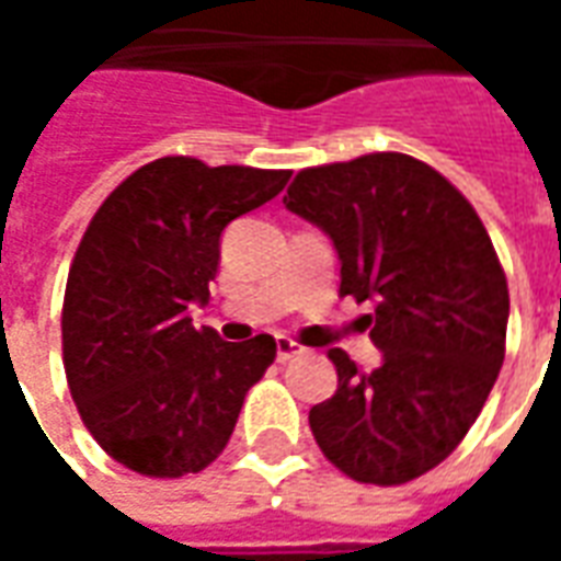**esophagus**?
I'll return each mask as SVG.
<instances>
[{
    "label": "esophagus",
    "instance_id": "obj_1",
    "mask_svg": "<svg viewBox=\"0 0 561 561\" xmlns=\"http://www.w3.org/2000/svg\"><path fill=\"white\" fill-rule=\"evenodd\" d=\"M300 354H306L304 345H297V342L285 340V336H279V340H276V360H279V364H288V360L300 357Z\"/></svg>",
    "mask_w": 561,
    "mask_h": 561
}]
</instances>
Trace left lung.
Segmentation results:
<instances>
[{
	"label": "left lung",
	"instance_id": "left-lung-1",
	"mask_svg": "<svg viewBox=\"0 0 561 561\" xmlns=\"http://www.w3.org/2000/svg\"><path fill=\"white\" fill-rule=\"evenodd\" d=\"M285 207L328 233L340 297L381 352L360 373L330 348L340 388L309 412L324 457L348 478L397 486L435 469L478 421L505 360L507 282L478 213L402 152L306 168Z\"/></svg>",
	"mask_w": 561,
	"mask_h": 561
}]
</instances>
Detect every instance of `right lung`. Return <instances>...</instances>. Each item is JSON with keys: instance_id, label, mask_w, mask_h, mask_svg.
I'll use <instances>...</instances> for the list:
<instances>
[{"instance_id": "obj_1", "label": "right lung", "mask_w": 561, "mask_h": 561, "mask_svg": "<svg viewBox=\"0 0 561 561\" xmlns=\"http://www.w3.org/2000/svg\"><path fill=\"white\" fill-rule=\"evenodd\" d=\"M291 171L168 156L116 185L78 245L62 304V360L92 438L126 469L183 478L219 457L249 388L276 357L261 333L197 330L221 231L279 195Z\"/></svg>"}]
</instances>
